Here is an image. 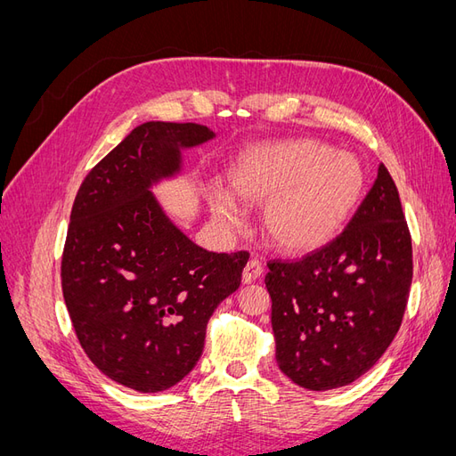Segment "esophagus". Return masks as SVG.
Returning a JSON list of instances; mask_svg holds the SVG:
<instances>
[{
    "instance_id": "obj_1",
    "label": "esophagus",
    "mask_w": 456,
    "mask_h": 456,
    "mask_svg": "<svg viewBox=\"0 0 456 456\" xmlns=\"http://www.w3.org/2000/svg\"><path fill=\"white\" fill-rule=\"evenodd\" d=\"M260 273H262V265H260V262H258L256 258H251V260L245 265V268H243L241 280H243V283H253L255 280L260 278Z\"/></svg>"
}]
</instances>
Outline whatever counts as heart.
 <instances>
[{"instance_id": "obj_1", "label": "heart", "mask_w": 456, "mask_h": 456, "mask_svg": "<svg viewBox=\"0 0 456 456\" xmlns=\"http://www.w3.org/2000/svg\"><path fill=\"white\" fill-rule=\"evenodd\" d=\"M363 186L360 159L310 139L251 146L226 169L230 195L251 205L266 202L262 228L268 241L293 255L320 249L333 238L355 211ZM231 199L216 191L213 211L223 223L238 224Z\"/></svg>"}]
</instances>
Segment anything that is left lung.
Masks as SVG:
<instances>
[{
  "instance_id": "obj_1",
  "label": "left lung",
  "mask_w": 456,
  "mask_h": 456,
  "mask_svg": "<svg viewBox=\"0 0 456 456\" xmlns=\"http://www.w3.org/2000/svg\"><path fill=\"white\" fill-rule=\"evenodd\" d=\"M268 268L281 372L315 392L365 375L397 335L412 280L411 233L388 169L379 165L375 184L337 240Z\"/></svg>"
}]
</instances>
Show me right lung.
Returning a JSON list of instances; mask_svg holds the SVG:
<instances>
[{
    "label": "right lung",
    "mask_w": 456,
    "mask_h": 456,
    "mask_svg": "<svg viewBox=\"0 0 456 456\" xmlns=\"http://www.w3.org/2000/svg\"><path fill=\"white\" fill-rule=\"evenodd\" d=\"M215 139L198 123L146 121L81 183L62 253V295L81 348L108 379L142 394L181 382L207 322L241 283L249 253L196 245L151 186L183 171V150Z\"/></svg>",
    "instance_id": "right-lung-1"
}]
</instances>
